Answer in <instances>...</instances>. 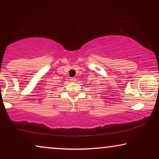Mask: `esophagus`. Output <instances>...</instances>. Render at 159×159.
I'll return each mask as SVG.
<instances>
[{
    "label": "esophagus",
    "mask_w": 159,
    "mask_h": 159,
    "mask_svg": "<svg viewBox=\"0 0 159 159\" xmlns=\"http://www.w3.org/2000/svg\"><path fill=\"white\" fill-rule=\"evenodd\" d=\"M76 80H77V79H76L75 77H72V78H71V79H70V81L72 82H75Z\"/></svg>",
    "instance_id": "34e87169"
}]
</instances>
